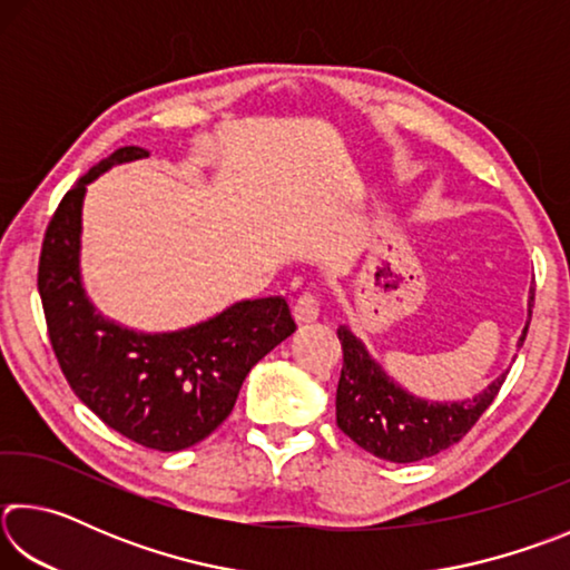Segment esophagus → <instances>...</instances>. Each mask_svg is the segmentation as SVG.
<instances>
[{"label": "esophagus", "mask_w": 570, "mask_h": 570, "mask_svg": "<svg viewBox=\"0 0 570 570\" xmlns=\"http://www.w3.org/2000/svg\"><path fill=\"white\" fill-rule=\"evenodd\" d=\"M316 316H320V298H316V294L312 292H304L294 304V320L296 324L304 326V324L316 322Z\"/></svg>", "instance_id": "esophagus-1"}]
</instances>
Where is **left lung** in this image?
<instances>
[{"instance_id": "8db88e82", "label": "left lung", "mask_w": 570, "mask_h": 570, "mask_svg": "<svg viewBox=\"0 0 570 570\" xmlns=\"http://www.w3.org/2000/svg\"><path fill=\"white\" fill-rule=\"evenodd\" d=\"M528 314H533V292ZM528 324L518 346L525 342ZM336 334L344 352L336 387V424L346 438L380 460L417 462L455 445L493 404L505 382V374H500L472 400L428 402L390 380L346 326H340Z\"/></svg>"}]
</instances>
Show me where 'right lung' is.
Masks as SVG:
<instances>
[{
  "instance_id": "1",
  "label": "right lung",
  "mask_w": 570,
  "mask_h": 570,
  "mask_svg": "<svg viewBox=\"0 0 570 570\" xmlns=\"http://www.w3.org/2000/svg\"><path fill=\"white\" fill-rule=\"evenodd\" d=\"M148 158L125 146L65 193L47 226L37 288L65 380L98 417L142 448L176 452L206 440L258 360L296 332L286 298L238 302L208 322L142 334L95 312L80 282L82 200L88 183L118 163Z\"/></svg>"
}]
</instances>
